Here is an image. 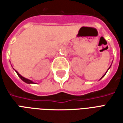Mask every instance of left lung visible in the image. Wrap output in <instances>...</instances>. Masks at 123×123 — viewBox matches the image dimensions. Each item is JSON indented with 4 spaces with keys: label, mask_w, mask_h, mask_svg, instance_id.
<instances>
[{
    "label": "left lung",
    "mask_w": 123,
    "mask_h": 123,
    "mask_svg": "<svg viewBox=\"0 0 123 123\" xmlns=\"http://www.w3.org/2000/svg\"><path fill=\"white\" fill-rule=\"evenodd\" d=\"M110 67H109V68H110ZM109 68H108V70H109ZM107 72H105V74L103 75V76H102V77L101 78H101H103V76H105V74H106V73H107Z\"/></svg>",
    "instance_id": "obj_1"
}]
</instances>
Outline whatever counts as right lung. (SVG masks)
Returning a JSON list of instances; mask_svg holds the SVG:
<instances>
[{"instance_id": "right-lung-1", "label": "right lung", "mask_w": 123, "mask_h": 123, "mask_svg": "<svg viewBox=\"0 0 123 123\" xmlns=\"http://www.w3.org/2000/svg\"><path fill=\"white\" fill-rule=\"evenodd\" d=\"M16 73H17V74L18 75V76H19V77H20V78H21V79H22V80L24 82L27 83V84H34V82H32L31 80H29V79H27V78H24V77H23L22 76H21V75H20V74H19V73H18L17 71H16Z\"/></svg>"}]
</instances>
